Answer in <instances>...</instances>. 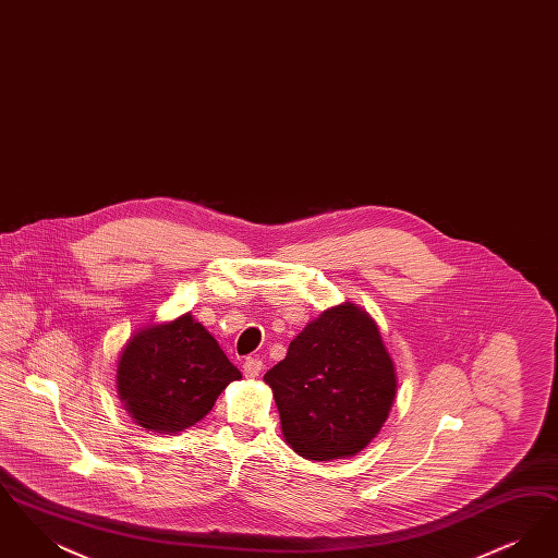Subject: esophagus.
Segmentation results:
<instances>
[{
    "label": "esophagus",
    "mask_w": 558,
    "mask_h": 558,
    "mask_svg": "<svg viewBox=\"0 0 558 558\" xmlns=\"http://www.w3.org/2000/svg\"><path fill=\"white\" fill-rule=\"evenodd\" d=\"M262 366H264V362L259 357H246L244 364H242V372H244L246 378H257L259 372H262Z\"/></svg>",
    "instance_id": "1"
}]
</instances>
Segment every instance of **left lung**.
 <instances>
[{
	"label": "left lung",
	"instance_id": "left-lung-1",
	"mask_svg": "<svg viewBox=\"0 0 558 558\" xmlns=\"http://www.w3.org/2000/svg\"><path fill=\"white\" fill-rule=\"evenodd\" d=\"M264 380L284 441L316 462L364 450L387 423L398 393L396 364L376 322L351 301L310 319Z\"/></svg>",
	"mask_w": 558,
	"mask_h": 558
}]
</instances>
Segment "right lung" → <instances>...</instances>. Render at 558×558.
I'll use <instances>...</instances> for the list:
<instances>
[{
    "mask_svg": "<svg viewBox=\"0 0 558 558\" xmlns=\"http://www.w3.org/2000/svg\"><path fill=\"white\" fill-rule=\"evenodd\" d=\"M240 378L239 368L190 312L137 328L117 360L123 408L133 423L155 435H175L201 423L221 391Z\"/></svg>",
    "mask_w": 558,
    "mask_h": 558,
    "instance_id": "1",
    "label": "right lung"
}]
</instances>
